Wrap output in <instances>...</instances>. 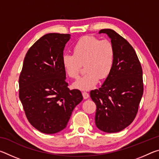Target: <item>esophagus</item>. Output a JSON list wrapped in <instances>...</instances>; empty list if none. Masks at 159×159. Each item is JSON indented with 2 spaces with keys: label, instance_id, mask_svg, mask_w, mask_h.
<instances>
[{
  "label": "esophagus",
  "instance_id": "1",
  "mask_svg": "<svg viewBox=\"0 0 159 159\" xmlns=\"http://www.w3.org/2000/svg\"><path fill=\"white\" fill-rule=\"evenodd\" d=\"M82 94H83V98H84V99H88V98H89V94H88V93H86V92H83V93H82Z\"/></svg>",
  "mask_w": 159,
  "mask_h": 159
}]
</instances>
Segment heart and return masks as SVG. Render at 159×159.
Instances as JSON below:
<instances>
[{
    "mask_svg": "<svg viewBox=\"0 0 159 159\" xmlns=\"http://www.w3.org/2000/svg\"><path fill=\"white\" fill-rule=\"evenodd\" d=\"M74 54L64 53L62 64L66 73L77 79L84 65L85 74L74 83L78 89L88 90L98 84L99 79H105L111 73L114 62L115 50L112 43L93 36H85L73 48Z\"/></svg>",
    "mask_w": 159,
    "mask_h": 159,
    "instance_id": "1",
    "label": "heart"
}]
</instances>
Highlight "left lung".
I'll return each instance as SVG.
<instances>
[{
  "instance_id": "8db88e82",
  "label": "left lung",
  "mask_w": 159,
  "mask_h": 159,
  "mask_svg": "<svg viewBox=\"0 0 159 159\" xmlns=\"http://www.w3.org/2000/svg\"><path fill=\"white\" fill-rule=\"evenodd\" d=\"M99 33L111 39L114 62L102 87L91 90L90 95L97 106V127L106 133H117L128 127L138 114L144 91L142 69L135 51L124 38L109 29Z\"/></svg>"
}]
</instances>
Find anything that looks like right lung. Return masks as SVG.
Masks as SVG:
<instances>
[{
  "label": "right lung",
  "mask_w": 159,
  "mask_h": 159,
  "mask_svg": "<svg viewBox=\"0 0 159 159\" xmlns=\"http://www.w3.org/2000/svg\"><path fill=\"white\" fill-rule=\"evenodd\" d=\"M70 34L44 35L29 48L19 78V97L29 122L54 134L66 127L74 109L83 100L79 90H69L62 64Z\"/></svg>",
  "instance_id": "obj_1"
}]
</instances>
